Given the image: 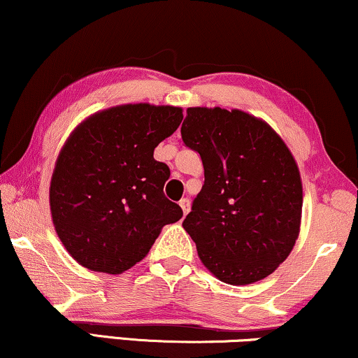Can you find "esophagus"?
Listing matches in <instances>:
<instances>
[{"label": "esophagus", "instance_id": "esophagus-1", "mask_svg": "<svg viewBox=\"0 0 358 358\" xmlns=\"http://www.w3.org/2000/svg\"><path fill=\"white\" fill-rule=\"evenodd\" d=\"M180 208L183 210V215H188V211H189V200H188V198H183V200H180Z\"/></svg>", "mask_w": 358, "mask_h": 358}]
</instances>
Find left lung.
<instances>
[{
  "label": "left lung",
  "instance_id": "obj_1",
  "mask_svg": "<svg viewBox=\"0 0 358 358\" xmlns=\"http://www.w3.org/2000/svg\"><path fill=\"white\" fill-rule=\"evenodd\" d=\"M182 138L205 183L183 228L203 264L233 286L268 278L299 236V169L271 127L241 110L189 107Z\"/></svg>",
  "mask_w": 358,
  "mask_h": 358
}]
</instances>
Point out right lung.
<instances>
[{
  "instance_id": "add662e5",
  "label": "right lung",
  "mask_w": 358,
  "mask_h": 358,
  "mask_svg": "<svg viewBox=\"0 0 358 358\" xmlns=\"http://www.w3.org/2000/svg\"><path fill=\"white\" fill-rule=\"evenodd\" d=\"M180 107L127 103L89 117L59 153L52 223L84 268L120 274L147 256L160 229L183 216L165 196L170 169L153 158L182 124Z\"/></svg>"
}]
</instances>
